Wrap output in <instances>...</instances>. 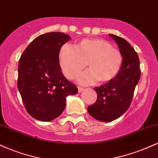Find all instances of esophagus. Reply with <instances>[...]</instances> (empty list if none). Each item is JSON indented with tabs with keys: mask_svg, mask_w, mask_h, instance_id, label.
Returning a JSON list of instances; mask_svg holds the SVG:
<instances>
[{
	"mask_svg": "<svg viewBox=\"0 0 158 158\" xmlns=\"http://www.w3.org/2000/svg\"><path fill=\"white\" fill-rule=\"evenodd\" d=\"M85 90V88H83V87H78V92L79 93H81V91H83Z\"/></svg>",
	"mask_w": 158,
	"mask_h": 158,
	"instance_id": "esophagus-1",
	"label": "esophagus"
}]
</instances>
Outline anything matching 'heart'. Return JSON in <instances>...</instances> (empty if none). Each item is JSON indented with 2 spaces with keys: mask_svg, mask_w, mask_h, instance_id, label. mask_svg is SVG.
<instances>
[{
  "mask_svg": "<svg viewBox=\"0 0 158 158\" xmlns=\"http://www.w3.org/2000/svg\"><path fill=\"white\" fill-rule=\"evenodd\" d=\"M89 69L80 74L78 81L83 85L106 82L118 73L123 63L119 49L103 39H85L74 45L65 44L60 52V63L64 75L73 79L85 66Z\"/></svg>",
  "mask_w": 158,
  "mask_h": 158,
  "instance_id": "1",
  "label": "heart"
}]
</instances>
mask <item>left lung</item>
Listing matches in <instances>:
<instances>
[{"label":"left lung","instance_id":"1","mask_svg":"<svg viewBox=\"0 0 158 158\" xmlns=\"http://www.w3.org/2000/svg\"><path fill=\"white\" fill-rule=\"evenodd\" d=\"M110 36L122 54V66L113 79L95 87L97 100L87 108L91 116L103 122L115 120L128 110L140 77L139 58L132 45L120 37Z\"/></svg>","mask_w":158,"mask_h":158}]
</instances>
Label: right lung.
Here are the masks:
<instances>
[{
    "label": "right lung",
    "mask_w": 158,
    "mask_h": 158,
    "mask_svg": "<svg viewBox=\"0 0 158 158\" xmlns=\"http://www.w3.org/2000/svg\"><path fill=\"white\" fill-rule=\"evenodd\" d=\"M71 39L62 32L36 37L25 49L18 64V87L31 116L50 121L62 114L69 95L78 93L64 77L59 62L61 47Z\"/></svg>",
    "instance_id": "1"
}]
</instances>
